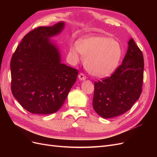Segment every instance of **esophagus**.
<instances>
[{"mask_svg":"<svg viewBox=\"0 0 157 157\" xmlns=\"http://www.w3.org/2000/svg\"><path fill=\"white\" fill-rule=\"evenodd\" d=\"M86 76H85L83 73H80L79 74V75H78V79L80 80H86Z\"/></svg>","mask_w":157,"mask_h":157,"instance_id":"34e87169","label":"esophagus"}]
</instances>
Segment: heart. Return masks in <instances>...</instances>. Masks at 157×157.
I'll list each match as a JSON object with an SVG mask.
<instances>
[{
	"instance_id": "b5f03b06",
	"label": "heart",
	"mask_w": 157,
	"mask_h": 157,
	"mask_svg": "<svg viewBox=\"0 0 157 157\" xmlns=\"http://www.w3.org/2000/svg\"><path fill=\"white\" fill-rule=\"evenodd\" d=\"M69 54L73 62L78 63L82 57L85 67L96 77H105L111 75L119 63L122 48L117 40L105 36L88 35L71 45Z\"/></svg>"
}]
</instances>
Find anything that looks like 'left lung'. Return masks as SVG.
I'll return each mask as SVG.
<instances>
[{"mask_svg": "<svg viewBox=\"0 0 157 157\" xmlns=\"http://www.w3.org/2000/svg\"><path fill=\"white\" fill-rule=\"evenodd\" d=\"M122 64L110 77L95 82L93 107L104 118L122 115L138 100L144 80V56L133 39Z\"/></svg>", "mask_w": 157, "mask_h": 157, "instance_id": "left-lung-1", "label": "left lung"}]
</instances>
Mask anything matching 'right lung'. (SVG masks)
I'll use <instances>...</instances> for the list:
<instances>
[{
    "mask_svg": "<svg viewBox=\"0 0 157 157\" xmlns=\"http://www.w3.org/2000/svg\"><path fill=\"white\" fill-rule=\"evenodd\" d=\"M65 23L39 27L22 39L10 62L13 97L27 111L47 115L58 111L77 80L78 70L61 63L57 42Z\"/></svg>",
    "mask_w": 157,
    "mask_h": 157,
    "instance_id": "add662e5",
    "label": "right lung"
}]
</instances>
